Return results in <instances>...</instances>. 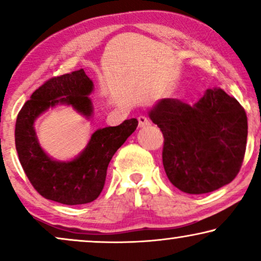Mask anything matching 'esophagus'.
Listing matches in <instances>:
<instances>
[{
  "mask_svg": "<svg viewBox=\"0 0 261 261\" xmlns=\"http://www.w3.org/2000/svg\"><path fill=\"white\" fill-rule=\"evenodd\" d=\"M138 121H139V127H147V126H149V124H151V123H149V120L144 115L139 116Z\"/></svg>",
  "mask_w": 261,
  "mask_h": 261,
  "instance_id": "obj_1",
  "label": "esophagus"
}]
</instances>
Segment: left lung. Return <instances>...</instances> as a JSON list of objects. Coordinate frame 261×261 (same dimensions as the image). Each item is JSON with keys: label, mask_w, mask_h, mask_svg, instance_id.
Wrapping results in <instances>:
<instances>
[{"label": "left lung", "mask_w": 261, "mask_h": 261, "mask_svg": "<svg viewBox=\"0 0 261 261\" xmlns=\"http://www.w3.org/2000/svg\"><path fill=\"white\" fill-rule=\"evenodd\" d=\"M148 115L164 135L166 176L180 191L208 194L238 176L246 152L247 115L222 89H209L192 106L163 98Z\"/></svg>", "instance_id": "8db88e82"}]
</instances>
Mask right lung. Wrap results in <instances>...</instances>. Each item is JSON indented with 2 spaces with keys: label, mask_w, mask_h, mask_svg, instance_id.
Wrapping results in <instances>:
<instances>
[{
  "label": "right lung",
  "mask_w": 261,
  "mask_h": 261,
  "mask_svg": "<svg viewBox=\"0 0 261 261\" xmlns=\"http://www.w3.org/2000/svg\"><path fill=\"white\" fill-rule=\"evenodd\" d=\"M92 81L81 69L52 77L39 87L17 114L15 146L21 166L42 197L66 205L95 201L105 187L107 169L113 155L137 129L138 120H124L116 127L97 129L87 147L71 162H57L42 151L34 130L38 116L58 103L72 106L90 117Z\"/></svg>",
  "instance_id": "right-lung-1"
}]
</instances>
